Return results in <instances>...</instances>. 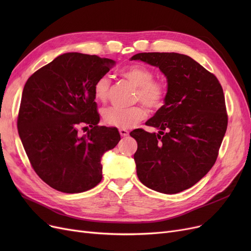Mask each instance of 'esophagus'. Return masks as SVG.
Here are the masks:
<instances>
[{"label": "esophagus", "instance_id": "esophagus-1", "mask_svg": "<svg viewBox=\"0 0 251 251\" xmlns=\"http://www.w3.org/2000/svg\"><path fill=\"white\" fill-rule=\"evenodd\" d=\"M119 132H120L121 136H123V137H125V136H127L129 134L128 130H126V129H120V130H119Z\"/></svg>", "mask_w": 251, "mask_h": 251}]
</instances>
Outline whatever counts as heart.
Masks as SVG:
<instances>
[{"mask_svg":"<svg viewBox=\"0 0 251 251\" xmlns=\"http://www.w3.org/2000/svg\"><path fill=\"white\" fill-rule=\"evenodd\" d=\"M121 76L136 86L134 100L141 101L150 110H159L165 102L167 85L162 80L153 79V72L147 66L134 64L128 66L120 72ZM111 81L108 76H101L94 84V95L99 101H105L109 98ZM147 110L137 104L131 108L111 107L103 111L104 122L121 129L135 126L147 118Z\"/></svg>","mask_w":251,"mask_h":251,"instance_id":"heart-1","label":"heart"}]
</instances>
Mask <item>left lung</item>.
<instances>
[{
	"mask_svg": "<svg viewBox=\"0 0 251 251\" xmlns=\"http://www.w3.org/2000/svg\"><path fill=\"white\" fill-rule=\"evenodd\" d=\"M168 79L165 104L146 123L159 134L133 130L137 176L147 187L174 194L192 187L215 165L228 126L225 96L218 78L177 52H139Z\"/></svg>",
	"mask_w": 251,
	"mask_h": 251,
	"instance_id": "8db88e82",
	"label": "left lung"
}]
</instances>
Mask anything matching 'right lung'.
<instances>
[{
	"instance_id": "right-lung-1",
	"label": "right lung",
	"mask_w": 251,
	"mask_h": 251,
	"mask_svg": "<svg viewBox=\"0 0 251 251\" xmlns=\"http://www.w3.org/2000/svg\"><path fill=\"white\" fill-rule=\"evenodd\" d=\"M114 63L67 52L35 71L24 85L18 133L34 172L51 188L79 193L101 181V156L121 137L117 128L98 125L94 84ZM88 126L79 137L77 130Z\"/></svg>"
}]
</instances>
